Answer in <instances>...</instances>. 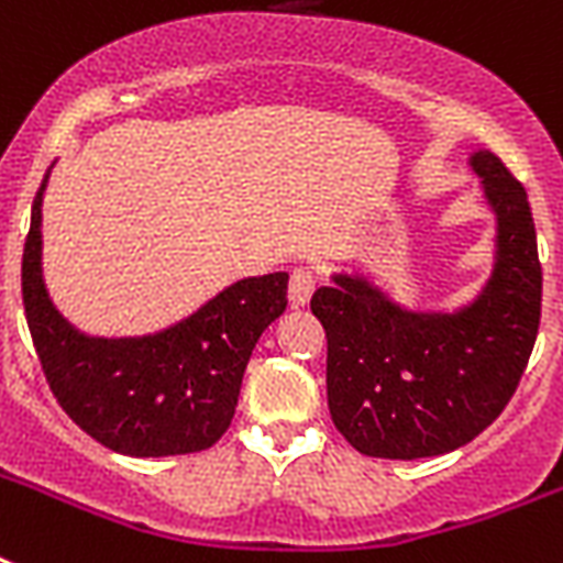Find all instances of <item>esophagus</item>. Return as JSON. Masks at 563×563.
<instances>
[{
  "label": "esophagus",
  "instance_id": "34e87169",
  "mask_svg": "<svg viewBox=\"0 0 563 563\" xmlns=\"http://www.w3.org/2000/svg\"><path fill=\"white\" fill-rule=\"evenodd\" d=\"M316 291V274L309 268H295L289 277V300L291 307H307L309 298Z\"/></svg>",
  "mask_w": 563,
  "mask_h": 563
}]
</instances>
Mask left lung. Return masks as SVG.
<instances>
[{
	"label": "left lung",
	"instance_id": "1",
	"mask_svg": "<svg viewBox=\"0 0 563 563\" xmlns=\"http://www.w3.org/2000/svg\"><path fill=\"white\" fill-rule=\"evenodd\" d=\"M497 216L494 272L453 312H420L362 274L312 295L327 333V402L335 429L374 459H427L490 427L520 385L541 324L543 274L523 184L497 154L473 152Z\"/></svg>",
	"mask_w": 563,
	"mask_h": 563
}]
</instances>
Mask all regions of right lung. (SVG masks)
Returning a JSON list of instances; mask_svg holds the SVG:
<instances>
[{
  "instance_id": "obj_1",
  "label": "right lung",
  "mask_w": 563,
  "mask_h": 563,
  "mask_svg": "<svg viewBox=\"0 0 563 563\" xmlns=\"http://www.w3.org/2000/svg\"><path fill=\"white\" fill-rule=\"evenodd\" d=\"M22 251V303L40 365L60 409L113 453L187 455L228 432L260 335L286 309L289 274L245 277L198 312L152 335L101 339L75 330L43 283V192Z\"/></svg>"
}]
</instances>
